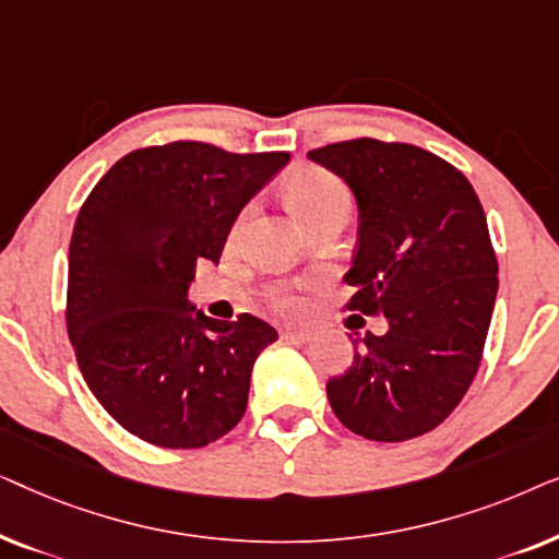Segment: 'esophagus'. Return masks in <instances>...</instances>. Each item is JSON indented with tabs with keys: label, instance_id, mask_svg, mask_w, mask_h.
I'll list each match as a JSON object with an SVG mask.
<instances>
[{
	"label": "esophagus",
	"instance_id": "obj_1",
	"mask_svg": "<svg viewBox=\"0 0 559 559\" xmlns=\"http://www.w3.org/2000/svg\"><path fill=\"white\" fill-rule=\"evenodd\" d=\"M310 331H305V328H282V338L285 341H295V343H308L310 341Z\"/></svg>",
	"mask_w": 559,
	"mask_h": 559
}]
</instances>
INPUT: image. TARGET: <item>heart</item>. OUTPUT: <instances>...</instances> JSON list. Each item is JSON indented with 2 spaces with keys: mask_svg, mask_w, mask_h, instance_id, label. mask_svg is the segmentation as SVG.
I'll return each instance as SVG.
<instances>
[{
  "mask_svg": "<svg viewBox=\"0 0 559 559\" xmlns=\"http://www.w3.org/2000/svg\"><path fill=\"white\" fill-rule=\"evenodd\" d=\"M287 195L289 203L295 205V211L308 221L318 218L320 213H325L328 209H335V205H348V190L343 182L335 178V175L325 173V170H305L300 175H295L287 186ZM251 216V209H243L241 216L236 218L234 234H239L247 221ZM277 305L282 310H297L300 308V297L289 295V293H280L277 295Z\"/></svg>",
  "mask_w": 559,
  "mask_h": 559,
  "instance_id": "obj_1",
  "label": "heart"
}]
</instances>
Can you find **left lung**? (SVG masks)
Returning a JSON list of instances; mask_svg holds the SVG:
<instances>
[{
  "label": "left lung",
  "instance_id": "1",
  "mask_svg": "<svg viewBox=\"0 0 559 559\" xmlns=\"http://www.w3.org/2000/svg\"><path fill=\"white\" fill-rule=\"evenodd\" d=\"M308 157L356 195L346 308L389 323L354 341V364L328 381V402L366 440L419 438L461 404L484 356L499 289L484 205L461 170L415 144L361 136Z\"/></svg>",
  "mask_w": 559,
  "mask_h": 559
}]
</instances>
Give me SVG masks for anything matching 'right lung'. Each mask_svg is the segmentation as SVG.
<instances>
[{"label":"right lung","instance_id":"1","mask_svg":"<svg viewBox=\"0 0 559 559\" xmlns=\"http://www.w3.org/2000/svg\"><path fill=\"white\" fill-rule=\"evenodd\" d=\"M289 163L170 142L119 159L81 205L68 251L66 325L102 407L144 442L203 448L247 412L264 320L188 302L198 259L218 264L243 205Z\"/></svg>","mask_w":559,"mask_h":559}]
</instances>
